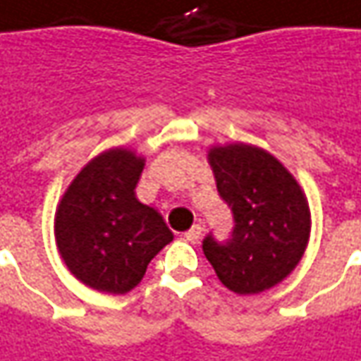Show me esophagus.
Listing matches in <instances>:
<instances>
[{"instance_id": "esophagus-1", "label": "esophagus", "mask_w": 361, "mask_h": 361, "mask_svg": "<svg viewBox=\"0 0 361 361\" xmlns=\"http://www.w3.org/2000/svg\"><path fill=\"white\" fill-rule=\"evenodd\" d=\"M200 235H202V226H200V224H195V226H192L188 232H185V235H183V238H185L186 242H196Z\"/></svg>"}]
</instances>
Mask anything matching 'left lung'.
<instances>
[{"mask_svg":"<svg viewBox=\"0 0 361 361\" xmlns=\"http://www.w3.org/2000/svg\"><path fill=\"white\" fill-rule=\"evenodd\" d=\"M208 163L235 226L228 243L206 238V259L238 295L279 285L309 245L310 208L302 186L277 157L252 143L214 145Z\"/></svg>","mask_w":361,"mask_h":361,"instance_id":"8db88e82","label":"left lung"}]
</instances>
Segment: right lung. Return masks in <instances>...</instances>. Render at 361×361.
I'll use <instances>...</instances> for the list:
<instances>
[{
  "label": "right lung",
  "mask_w": 361,
  "mask_h": 361,
  "mask_svg": "<svg viewBox=\"0 0 361 361\" xmlns=\"http://www.w3.org/2000/svg\"><path fill=\"white\" fill-rule=\"evenodd\" d=\"M143 166L145 157L133 149H106L82 166L56 204V250L90 289L126 295L173 242L163 216L135 196Z\"/></svg>",
  "instance_id": "obj_1"
}]
</instances>
